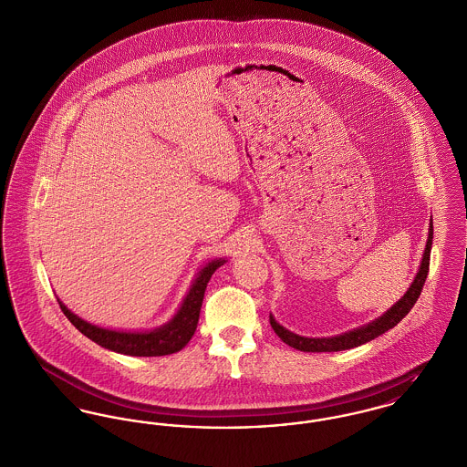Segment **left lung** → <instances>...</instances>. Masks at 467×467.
Here are the masks:
<instances>
[{"label": "left lung", "mask_w": 467, "mask_h": 467, "mask_svg": "<svg viewBox=\"0 0 467 467\" xmlns=\"http://www.w3.org/2000/svg\"><path fill=\"white\" fill-rule=\"evenodd\" d=\"M432 237H434V226L431 223L429 241H427V246H425L423 260H421L420 271H418L416 278L412 281V285L405 292L404 297L395 306H391V310L386 311L382 317H379L377 320H373L368 326H363L359 329L348 331L345 335L333 337V338H305V337H297V335L283 329L280 324L273 318V315H271L269 320H271V326H273L275 333L286 345H290V347H294L297 350H303V352H338V350H347V348L359 347L363 343L370 342L373 338L384 335L388 329L395 327L404 318L405 315L412 310V306L416 305V301H418V297H420V294L423 290V285H425L427 275H429V265H431Z\"/></svg>", "instance_id": "8db88e82"}]
</instances>
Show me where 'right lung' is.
<instances>
[{"mask_svg": "<svg viewBox=\"0 0 467 467\" xmlns=\"http://www.w3.org/2000/svg\"><path fill=\"white\" fill-rule=\"evenodd\" d=\"M223 264L224 260H214L207 267H203L196 281L192 283L181 310L173 317V320L150 333H120V331L102 329L81 320L78 315L67 310L62 301H58V305L65 313V317L72 322V326L78 331H81L87 338L99 343L104 348L127 354V356H145V358L168 356L184 348L187 342L192 338L198 326L200 308L203 303L207 283L214 275V271Z\"/></svg>", "mask_w": 467, "mask_h": 467, "instance_id": "right-lung-1", "label": "right lung"}]
</instances>
